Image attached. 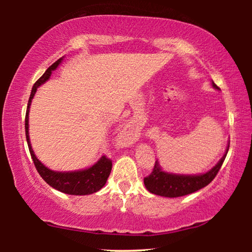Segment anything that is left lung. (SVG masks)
<instances>
[{"label": "left lung", "mask_w": 252, "mask_h": 252, "mask_svg": "<svg viewBox=\"0 0 252 252\" xmlns=\"http://www.w3.org/2000/svg\"><path fill=\"white\" fill-rule=\"evenodd\" d=\"M212 87L219 89L215 82L212 81ZM229 143L227 144L223 156L220 158L218 163L211 170L199 174H179L171 173L164 171L159 165V161L156 160L154 170L149 177L144 178V186L151 194L164 196V197H180V196L189 195L199 189L204 188L211 182L218 173L220 167L225 160L226 155L228 153Z\"/></svg>", "instance_id": "obj_1"}]
</instances>
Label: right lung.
<instances>
[{"mask_svg": "<svg viewBox=\"0 0 252 252\" xmlns=\"http://www.w3.org/2000/svg\"><path fill=\"white\" fill-rule=\"evenodd\" d=\"M64 57H62L57 62L47 68L42 77L34 84L32 92H31L29 104H27V111L25 117V133H26V140L27 144H29V149L32 156V159L34 161L37 172L41 175V178L47 182L50 187H53L58 191L64 192V194L68 195H91L94 192L98 191L99 189L104 187L108 180L110 173H111L112 168V161L108 159V158L102 156L99 159L96 161L94 165L91 167L84 168V170L78 171H68V172H60V171H53L48 168L46 165L41 163L37 159L35 154L32 149V144L30 141V133H29V115H30V108L32 99L35 95L37 88L44 82L49 80L53 71L56 70L58 65L62 63Z\"/></svg>", "mask_w": 252, "mask_h": 252, "instance_id": "1", "label": "right lung"}]
</instances>
